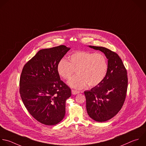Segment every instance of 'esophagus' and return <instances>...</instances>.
Segmentation results:
<instances>
[{"mask_svg":"<svg viewBox=\"0 0 146 146\" xmlns=\"http://www.w3.org/2000/svg\"><path fill=\"white\" fill-rule=\"evenodd\" d=\"M79 93H80L79 91H77V90H72V93L73 94H77Z\"/></svg>","mask_w":146,"mask_h":146,"instance_id":"34e87169","label":"esophagus"}]
</instances>
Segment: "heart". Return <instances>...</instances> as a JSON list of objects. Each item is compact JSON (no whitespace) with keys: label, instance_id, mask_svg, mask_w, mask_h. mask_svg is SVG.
Returning <instances> with one entry per match:
<instances>
[{"label":"heart","instance_id":"b5f03b06","mask_svg":"<svg viewBox=\"0 0 146 146\" xmlns=\"http://www.w3.org/2000/svg\"><path fill=\"white\" fill-rule=\"evenodd\" d=\"M77 70V76L68 81L69 86L82 89L87 85L89 87L100 84L108 72V61L103 53L88 51L76 52L69 57V62L61 60L57 64V71L62 78L69 79Z\"/></svg>","mask_w":146,"mask_h":146}]
</instances>
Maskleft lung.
Masks as SVG:
<instances>
[{"label":"left lung","instance_id":"1","mask_svg":"<svg viewBox=\"0 0 146 146\" xmlns=\"http://www.w3.org/2000/svg\"><path fill=\"white\" fill-rule=\"evenodd\" d=\"M103 52L108 59V72L104 80L90 90H85L88 115L98 122L106 121L121 110L127 90V70L117 54L107 48L89 46Z\"/></svg>","mask_w":146,"mask_h":146}]
</instances>
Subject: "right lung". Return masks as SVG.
<instances>
[{"mask_svg": "<svg viewBox=\"0 0 146 146\" xmlns=\"http://www.w3.org/2000/svg\"><path fill=\"white\" fill-rule=\"evenodd\" d=\"M70 49L65 45L41 49L23 68L21 99L31 115L44 125H56L65 116L71 90L61 80L57 66Z\"/></svg>", "mask_w": 146, "mask_h": 146, "instance_id": "obj_1", "label": "right lung"}]
</instances>
